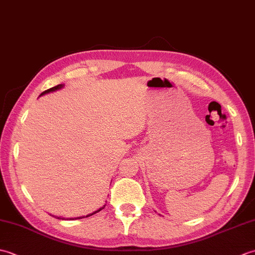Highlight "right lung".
Segmentation results:
<instances>
[{"mask_svg": "<svg viewBox=\"0 0 255 255\" xmlns=\"http://www.w3.org/2000/svg\"><path fill=\"white\" fill-rule=\"evenodd\" d=\"M63 88H64V84H59V85H57V86H53V88H51V89H49V90H47V91H45V92H42V93H41L39 96H42V95L48 94V93H52V92H56V91H58V90H61V89H63ZM105 205H106V204H105ZM105 205H104V206H102L101 208H99L97 210L93 211V213H91V214H89V215H86V216H81V217H77V218H70V220H74V219H82V218L90 217V216L94 215V214H96V213H99V211H101L102 209H104ZM51 216H53V215H51ZM53 217H56V218H58V219H64L63 217H57V216H53Z\"/></svg>", "mask_w": 255, "mask_h": 255, "instance_id": "right-lung-1", "label": "right lung"}]
</instances>
